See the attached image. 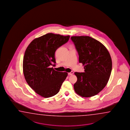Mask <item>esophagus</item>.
Segmentation results:
<instances>
[{
    "label": "esophagus",
    "mask_w": 130,
    "mask_h": 130,
    "mask_svg": "<svg viewBox=\"0 0 130 130\" xmlns=\"http://www.w3.org/2000/svg\"><path fill=\"white\" fill-rule=\"evenodd\" d=\"M74 73V72H73V71H71V72H70V73H68V75H70V76H71V75H72Z\"/></svg>",
    "instance_id": "obj_1"
}]
</instances>
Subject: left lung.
Segmentation results:
<instances>
[{
  "instance_id": "8db88e82",
  "label": "left lung",
  "mask_w": 130,
  "mask_h": 130,
  "mask_svg": "<svg viewBox=\"0 0 130 130\" xmlns=\"http://www.w3.org/2000/svg\"><path fill=\"white\" fill-rule=\"evenodd\" d=\"M84 72H75L77 81L75 91L84 97L98 94L107 85L112 68L109 53L102 43L88 36H72Z\"/></svg>"
}]
</instances>
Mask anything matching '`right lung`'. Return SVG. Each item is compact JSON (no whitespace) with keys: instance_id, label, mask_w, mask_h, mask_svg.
Instances as JSON below:
<instances>
[{"instance_id":"obj_1","label":"right lung","mask_w":130,"mask_h":130,"mask_svg":"<svg viewBox=\"0 0 130 130\" xmlns=\"http://www.w3.org/2000/svg\"><path fill=\"white\" fill-rule=\"evenodd\" d=\"M69 36L46 34L34 39L25 52L23 72L28 85L44 98L57 94L68 73L55 71L56 50L69 41ZM54 63V65L52 64Z\"/></svg>"}]
</instances>
